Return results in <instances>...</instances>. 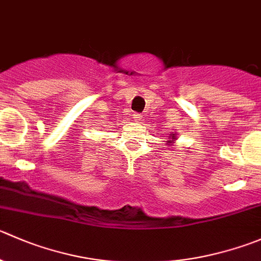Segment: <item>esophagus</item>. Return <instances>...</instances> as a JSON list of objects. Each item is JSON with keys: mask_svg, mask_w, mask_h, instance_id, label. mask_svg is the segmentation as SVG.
<instances>
[{"mask_svg": "<svg viewBox=\"0 0 261 261\" xmlns=\"http://www.w3.org/2000/svg\"><path fill=\"white\" fill-rule=\"evenodd\" d=\"M134 118H135L136 121H141L143 120V115H141V113H134Z\"/></svg>", "mask_w": 261, "mask_h": 261, "instance_id": "esophagus-1", "label": "esophagus"}]
</instances>
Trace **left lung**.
Here are the masks:
<instances>
[{
    "label": "left lung",
    "instance_id": "1",
    "mask_svg": "<svg viewBox=\"0 0 261 261\" xmlns=\"http://www.w3.org/2000/svg\"><path fill=\"white\" fill-rule=\"evenodd\" d=\"M174 140H176V138H174V135H173V136H172V138H171V140H168V143H171V145H172V143H173Z\"/></svg>",
    "mask_w": 261,
    "mask_h": 261
}]
</instances>
